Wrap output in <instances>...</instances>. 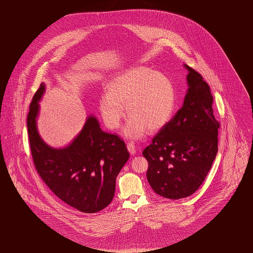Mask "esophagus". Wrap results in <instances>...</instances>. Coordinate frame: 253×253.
Wrapping results in <instances>:
<instances>
[{
  "mask_svg": "<svg viewBox=\"0 0 253 253\" xmlns=\"http://www.w3.org/2000/svg\"><path fill=\"white\" fill-rule=\"evenodd\" d=\"M127 149H128V151H129V153L130 154H132V155H134L135 154V146L134 144L132 143V142H128L127 143Z\"/></svg>",
  "mask_w": 253,
  "mask_h": 253,
  "instance_id": "1",
  "label": "esophagus"
}]
</instances>
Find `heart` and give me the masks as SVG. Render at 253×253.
Listing matches in <instances>:
<instances>
[{"label": "heart", "instance_id": "obj_1", "mask_svg": "<svg viewBox=\"0 0 253 253\" xmlns=\"http://www.w3.org/2000/svg\"><path fill=\"white\" fill-rule=\"evenodd\" d=\"M175 91L164 74L138 66L117 75L99 98V111L107 127L117 129L126 116L125 135L138 138L167 124L175 106Z\"/></svg>", "mask_w": 253, "mask_h": 253}]
</instances>
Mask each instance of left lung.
<instances>
[{"label":"left lung","instance_id":"8db88e82","mask_svg":"<svg viewBox=\"0 0 253 253\" xmlns=\"http://www.w3.org/2000/svg\"><path fill=\"white\" fill-rule=\"evenodd\" d=\"M185 67L189 70V89L183 106L142 153L149 163V184L155 193L169 199L195 193L218 151L220 123L213 115L210 86L199 73Z\"/></svg>","mask_w":253,"mask_h":253}]
</instances>
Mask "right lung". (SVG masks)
<instances>
[{"instance_id": "right-lung-1", "label": "right lung", "mask_w": 253, "mask_h": 253, "mask_svg": "<svg viewBox=\"0 0 253 253\" xmlns=\"http://www.w3.org/2000/svg\"><path fill=\"white\" fill-rule=\"evenodd\" d=\"M37 90L27 115L31 155L38 173L60 200L85 213L97 212L113 200L116 178L130 157L117 134L103 132L95 117H88L82 132L62 149L49 147L37 130L39 101L44 92Z\"/></svg>"}]
</instances>
